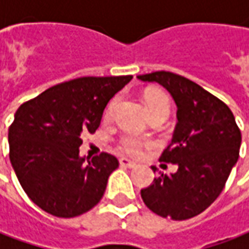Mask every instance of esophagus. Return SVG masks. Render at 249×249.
I'll list each match as a JSON object with an SVG mask.
<instances>
[{
    "label": "esophagus",
    "instance_id": "1",
    "mask_svg": "<svg viewBox=\"0 0 249 249\" xmlns=\"http://www.w3.org/2000/svg\"><path fill=\"white\" fill-rule=\"evenodd\" d=\"M119 163H120V166L129 167V169H133V167H136V163H134V162H131V160H129V159H126V158L119 159Z\"/></svg>",
    "mask_w": 249,
    "mask_h": 249
}]
</instances>
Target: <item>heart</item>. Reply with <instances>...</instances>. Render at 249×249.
I'll return each mask as SVG.
<instances>
[{"mask_svg":"<svg viewBox=\"0 0 249 249\" xmlns=\"http://www.w3.org/2000/svg\"><path fill=\"white\" fill-rule=\"evenodd\" d=\"M118 102V97L113 98L110 101L109 105L107 107L105 110V116H110L112 110L115 108ZM145 102H147V107H148L149 116H154V115H165L167 118L169 115V109H170V98L165 91L162 90H149L145 94ZM145 145V142L142 140L134 136V134H124L122 136L119 140V148L129 154L131 157H137L141 154L142 147Z\"/></svg>","mask_w":249,"mask_h":249,"instance_id":"heart-1","label":"heart"}]
</instances>
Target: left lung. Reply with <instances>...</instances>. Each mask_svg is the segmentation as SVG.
Listing matches in <instances>:
<instances>
[{
    "instance_id": "obj_1",
    "label": "left lung",
    "mask_w": 249,
    "mask_h": 249,
    "mask_svg": "<svg viewBox=\"0 0 249 249\" xmlns=\"http://www.w3.org/2000/svg\"><path fill=\"white\" fill-rule=\"evenodd\" d=\"M137 79L159 83L177 107L176 129L160 162L175 163L178 169L170 175L159 172L152 184L141 190V198L148 209L162 217H194L225 188L238 159L241 131L225 102L196 83L165 71ZM152 170L157 167L152 166Z\"/></svg>"
}]
</instances>
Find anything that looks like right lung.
Instances as JSON below:
<instances>
[{"instance_id":"right-lung-1","label":"right lung","mask_w":249,"mask_h":249,"mask_svg":"<svg viewBox=\"0 0 249 249\" xmlns=\"http://www.w3.org/2000/svg\"><path fill=\"white\" fill-rule=\"evenodd\" d=\"M133 76L79 77L23 102L9 126V159L27 196L58 217L97 205L119 166L108 152L80 158L82 136L94 133L109 100Z\"/></svg>"}]
</instances>
